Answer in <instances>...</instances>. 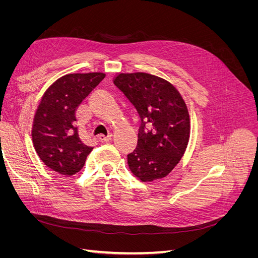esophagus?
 Here are the masks:
<instances>
[{
    "instance_id": "1",
    "label": "esophagus",
    "mask_w": 258,
    "mask_h": 258,
    "mask_svg": "<svg viewBox=\"0 0 258 258\" xmlns=\"http://www.w3.org/2000/svg\"><path fill=\"white\" fill-rule=\"evenodd\" d=\"M111 139H112V135H108V136L100 135V136H99V140H100L101 142H108Z\"/></svg>"
}]
</instances>
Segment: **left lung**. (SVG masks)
Instances as JSON below:
<instances>
[{"label":"left lung","mask_w":258,"mask_h":258,"mask_svg":"<svg viewBox=\"0 0 258 258\" xmlns=\"http://www.w3.org/2000/svg\"><path fill=\"white\" fill-rule=\"evenodd\" d=\"M114 84L141 118L138 145L128 154L129 169L142 182L167 176L183 157L190 135L181 93L168 81L144 72L118 73Z\"/></svg>","instance_id":"8db88e82"}]
</instances>
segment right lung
<instances>
[{"label": "right lung", "mask_w": 258, "mask_h": 258, "mask_svg": "<svg viewBox=\"0 0 258 258\" xmlns=\"http://www.w3.org/2000/svg\"><path fill=\"white\" fill-rule=\"evenodd\" d=\"M104 77L102 72L61 76L44 92L36 108L32 124L34 148L45 165L60 174L79 172L92 151L80 139L75 112Z\"/></svg>", "instance_id": "obj_1"}]
</instances>
